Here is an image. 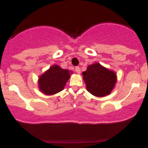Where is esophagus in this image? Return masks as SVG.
Masks as SVG:
<instances>
[{
	"label": "esophagus",
	"instance_id": "1",
	"mask_svg": "<svg viewBox=\"0 0 148 148\" xmlns=\"http://www.w3.org/2000/svg\"><path fill=\"white\" fill-rule=\"evenodd\" d=\"M75 72L77 73H80V68L79 67H75Z\"/></svg>",
	"mask_w": 148,
	"mask_h": 148
}]
</instances>
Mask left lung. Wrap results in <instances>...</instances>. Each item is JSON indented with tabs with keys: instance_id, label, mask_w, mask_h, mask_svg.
Instances as JSON below:
<instances>
[{
	"instance_id": "1",
	"label": "left lung",
	"mask_w": 148,
	"mask_h": 148,
	"mask_svg": "<svg viewBox=\"0 0 148 148\" xmlns=\"http://www.w3.org/2000/svg\"><path fill=\"white\" fill-rule=\"evenodd\" d=\"M83 75L87 90L97 97L109 95L116 83V73L98 62L89 65Z\"/></svg>"
}]
</instances>
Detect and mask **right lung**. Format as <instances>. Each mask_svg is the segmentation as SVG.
I'll use <instances>...</instances> for the list:
<instances>
[{
    "label": "right lung",
    "instance_id": "add662e5",
    "mask_svg": "<svg viewBox=\"0 0 148 148\" xmlns=\"http://www.w3.org/2000/svg\"><path fill=\"white\" fill-rule=\"evenodd\" d=\"M70 71L54 65L39 76L38 84L39 90L46 95H53L64 89L70 78Z\"/></svg>",
    "mask_w": 148,
    "mask_h": 148
}]
</instances>
